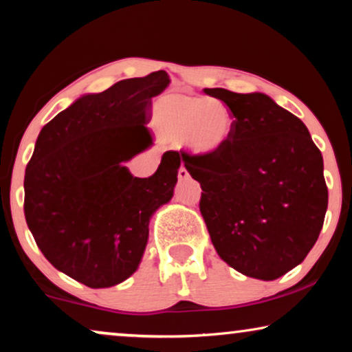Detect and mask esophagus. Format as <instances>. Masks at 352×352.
Returning <instances> with one entry per match:
<instances>
[{"label":"esophagus","mask_w":352,"mask_h":352,"mask_svg":"<svg viewBox=\"0 0 352 352\" xmlns=\"http://www.w3.org/2000/svg\"><path fill=\"white\" fill-rule=\"evenodd\" d=\"M189 171L186 170V166L182 165L181 168H179V171H177V177H179V181H186V179H189Z\"/></svg>","instance_id":"1"}]
</instances>
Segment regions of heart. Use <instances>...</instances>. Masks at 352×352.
Returning <instances> with one entry per match:
<instances>
[{
	"instance_id": "1",
	"label": "heart",
	"mask_w": 352,
	"mask_h": 352,
	"mask_svg": "<svg viewBox=\"0 0 352 352\" xmlns=\"http://www.w3.org/2000/svg\"><path fill=\"white\" fill-rule=\"evenodd\" d=\"M155 123L171 142H186L199 155H216L232 138L235 118L221 100L177 94L157 104Z\"/></svg>"
}]
</instances>
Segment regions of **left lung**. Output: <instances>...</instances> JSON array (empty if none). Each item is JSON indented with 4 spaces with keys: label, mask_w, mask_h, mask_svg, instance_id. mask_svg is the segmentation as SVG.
<instances>
[{
    "label": "left lung",
    "mask_w": 352,
    "mask_h": 352,
    "mask_svg": "<svg viewBox=\"0 0 352 352\" xmlns=\"http://www.w3.org/2000/svg\"><path fill=\"white\" fill-rule=\"evenodd\" d=\"M205 93L223 100L235 118L223 152H181L204 190L200 211L211 242L235 271L276 280L302 263L324 226V158L306 124L269 96Z\"/></svg>",
    "instance_id": "obj_1"
}]
</instances>
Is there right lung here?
<instances>
[{"label": "right lung", "instance_id": "right-lung-1", "mask_svg": "<svg viewBox=\"0 0 352 352\" xmlns=\"http://www.w3.org/2000/svg\"><path fill=\"white\" fill-rule=\"evenodd\" d=\"M168 85L158 70L81 96L36 139L23 179L27 226L47 261L86 287H113L136 272L152 214L175 194L177 152L163 153L148 177L124 166L152 146V98Z\"/></svg>", "mask_w": 352, "mask_h": 352}]
</instances>
